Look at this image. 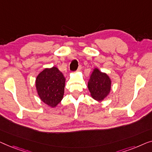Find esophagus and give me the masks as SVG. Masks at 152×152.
<instances>
[{"instance_id":"esophagus-1","label":"esophagus","mask_w":152,"mask_h":152,"mask_svg":"<svg viewBox=\"0 0 152 152\" xmlns=\"http://www.w3.org/2000/svg\"><path fill=\"white\" fill-rule=\"evenodd\" d=\"M81 69H82V66L80 65V66H79V67H78V69H77V72H80V71H81Z\"/></svg>"}]
</instances>
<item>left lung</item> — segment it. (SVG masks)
Masks as SVG:
<instances>
[{"label":"left lung","mask_w":152,"mask_h":152,"mask_svg":"<svg viewBox=\"0 0 152 152\" xmlns=\"http://www.w3.org/2000/svg\"><path fill=\"white\" fill-rule=\"evenodd\" d=\"M87 87L94 99L98 102L102 101L110 94L112 79L105 72L95 67L90 75Z\"/></svg>","instance_id":"8db88e82"}]
</instances>
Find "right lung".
<instances>
[{"label": "right lung", "instance_id": "obj_1", "mask_svg": "<svg viewBox=\"0 0 152 152\" xmlns=\"http://www.w3.org/2000/svg\"><path fill=\"white\" fill-rule=\"evenodd\" d=\"M65 77L56 67L45 68L36 76L35 86L40 100L54 108L63 98Z\"/></svg>", "mask_w": 152, "mask_h": 152}]
</instances>
